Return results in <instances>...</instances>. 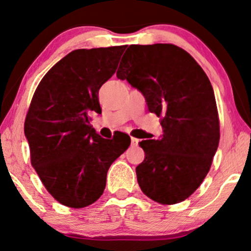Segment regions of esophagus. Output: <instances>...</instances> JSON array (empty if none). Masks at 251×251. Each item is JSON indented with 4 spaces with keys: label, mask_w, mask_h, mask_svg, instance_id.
Instances as JSON below:
<instances>
[{
    "label": "esophagus",
    "mask_w": 251,
    "mask_h": 251,
    "mask_svg": "<svg viewBox=\"0 0 251 251\" xmlns=\"http://www.w3.org/2000/svg\"><path fill=\"white\" fill-rule=\"evenodd\" d=\"M131 144H132V146H138V144H139V139L132 137V138H131Z\"/></svg>",
    "instance_id": "obj_1"
}]
</instances>
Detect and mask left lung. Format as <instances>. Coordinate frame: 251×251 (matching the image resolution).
<instances>
[{"label":"left lung","instance_id":"left-lung-1","mask_svg":"<svg viewBox=\"0 0 251 251\" xmlns=\"http://www.w3.org/2000/svg\"><path fill=\"white\" fill-rule=\"evenodd\" d=\"M117 77L143 93L150 112L161 118L159 140L139 143L145 160L137 166L145 195L161 204L189 198L201 185L220 141L214 90L187 51L174 44L129 45Z\"/></svg>","mask_w":251,"mask_h":251}]
</instances>
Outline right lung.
<instances>
[{
	"label": "right lung",
	"mask_w": 251,
	"mask_h": 251,
	"mask_svg": "<svg viewBox=\"0 0 251 251\" xmlns=\"http://www.w3.org/2000/svg\"><path fill=\"white\" fill-rule=\"evenodd\" d=\"M126 45L77 49L39 81L24 123L30 160L47 191L63 206L83 208L104 193L110 166L128 149L120 133L108 140L90 125L100 113L98 92L116 72Z\"/></svg>",
	"instance_id": "obj_1"
}]
</instances>
